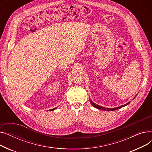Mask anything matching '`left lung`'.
Listing matches in <instances>:
<instances>
[{"label":"left lung","mask_w":152,"mask_h":152,"mask_svg":"<svg viewBox=\"0 0 152 152\" xmlns=\"http://www.w3.org/2000/svg\"><path fill=\"white\" fill-rule=\"evenodd\" d=\"M135 97H134V98H135ZM90 102H91V104L93 105V107H95V108H98V109H99V110H104V111H115V110H118V109H119V108H122V107H124V106L127 105H128L129 103H130V102H128V103H127L126 104H125V105H124L120 106V107H116V108H106L105 107H101V106H100V105H97V104H95V103L92 102V100H90Z\"/></svg>","instance_id":"8db88e82"}]
</instances>
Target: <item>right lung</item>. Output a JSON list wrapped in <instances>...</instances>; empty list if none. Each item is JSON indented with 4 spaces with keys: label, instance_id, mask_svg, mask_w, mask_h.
I'll list each match as a JSON object with an SVG mask.
<instances>
[{
    "label": "right lung",
    "instance_id": "obj_1",
    "mask_svg": "<svg viewBox=\"0 0 152 152\" xmlns=\"http://www.w3.org/2000/svg\"><path fill=\"white\" fill-rule=\"evenodd\" d=\"M56 108H54V109H51V110H50V111H53V110H55Z\"/></svg>",
    "mask_w": 152,
    "mask_h": 152
}]
</instances>
